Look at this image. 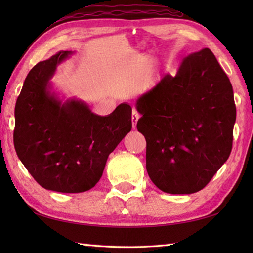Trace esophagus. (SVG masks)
<instances>
[{"instance_id": "obj_1", "label": "esophagus", "mask_w": 253, "mask_h": 253, "mask_svg": "<svg viewBox=\"0 0 253 253\" xmlns=\"http://www.w3.org/2000/svg\"><path fill=\"white\" fill-rule=\"evenodd\" d=\"M139 117H140V115H139V113L133 110L132 111V115H131V122H132V128H136V125H137V122L139 120Z\"/></svg>"}]
</instances>
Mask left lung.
<instances>
[{
    "mask_svg": "<svg viewBox=\"0 0 253 253\" xmlns=\"http://www.w3.org/2000/svg\"><path fill=\"white\" fill-rule=\"evenodd\" d=\"M137 129L147 141V171L160 190L189 195L203 189L233 148V87L212 51L182 60L137 100Z\"/></svg>",
    "mask_w": 253,
    "mask_h": 253,
    "instance_id": "left-lung-1",
    "label": "left lung"
}]
</instances>
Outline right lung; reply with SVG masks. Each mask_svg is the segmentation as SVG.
I'll use <instances>...</instances> for the list:
<instances>
[{
    "instance_id": "add662e5",
    "label": "right lung",
    "mask_w": 253,
    "mask_h": 253,
    "mask_svg": "<svg viewBox=\"0 0 253 253\" xmlns=\"http://www.w3.org/2000/svg\"><path fill=\"white\" fill-rule=\"evenodd\" d=\"M62 51L27 75L15 105L14 146L21 163L47 190L77 193L93 188L107 158L131 130V106L99 116L78 100L50 92V79L71 54Z\"/></svg>"
}]
</instances>
